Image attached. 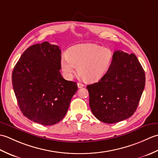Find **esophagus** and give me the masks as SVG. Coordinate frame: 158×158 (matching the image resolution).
<instances>
[{
  "label": "esophagus",
  "mask_w": 158,
  "mask_h": 158,
  "mask_svg": "<svg viewBox=\"0 0 158 158\" xmlns=\"http://www.w3.org/2000/svg\"><path fill=\"white\" fill-rule=\"evenodd\" d=\"M77 87H78L79 88H83V87H84V85H83L81 83H77Z\"/></svg>",
  "instance_id": "34e87169"
}]
</instances>
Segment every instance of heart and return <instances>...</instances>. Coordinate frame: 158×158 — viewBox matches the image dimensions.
I'll return each instance as SVG.
<instances>
[{
    "mask_svg": "<svg viewBox=\"0 0 158 158\" xmlns=\"http://www.w3.org/2000/svg\"><path fill=\"white\" fill-rule=\"evenodd\" d=\"M113 52L95 44H80L73 47L67 56L61 59L64 77L70 80L77 70L86 81L96 82L105 75L111 64Z\"/></svg>",
    "mask_w": 158,
    "mask_h": 158,
    "instance_id": "b5f03b06",
    "label": "heart"
}]
</instances>
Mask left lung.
<instances>
[{
    "instance_id": "obj_1",
    "label": "left lung",
    "mask_w": 158,
    "mask_h": 158,
    "mask_svg": "<svg viewBox=\"0 0 158 158\" xmlns=\"http://www.w3.org/2000/svg\"><path fill=\"white\" fill-rule=\"evenodd\" d=\"M145 85V71L136 56L115 51L105 75L86 87L92 113L106 123L129 118L136 111Z\"/></svg>"
}]
</instances>
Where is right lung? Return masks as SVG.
Listing matches in <instances>:
<instances>
[{"label":"right lung","mask_w":158,"mask_h":158,"mask_svg":"<svg viewBox=\"0 0 158 158\" xmlns=\"http://www.w3.org/2000/svg\"><path fill=\"white\" fill-rule=\"evenodd\" d=\"M61 50L48 42L33 45L22 53L12 73V84L23 115L43 126H52L66 115L77 83L60 72Z\"/></svg>","instance_id":"1"}]
</instances>
